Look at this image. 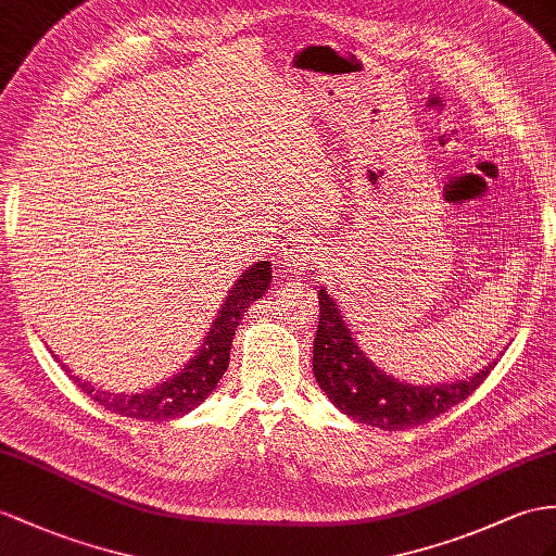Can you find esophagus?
<instances>
[{"mask_svg":"<svg viewBox=\"0 0 556 556\" xmlns=\"http://www.w3.org/2000/svg\"><path fill=\"white\" fill-rule=\"evenodd\" d=\"M314 264H320V248L314 238H294L286 242V248H282V266L290 274H300V270H306Z\"/></svg>","mask_w":556,"mask_h":556,"instance_id":"1","label":"esophagus"}]
</instances>
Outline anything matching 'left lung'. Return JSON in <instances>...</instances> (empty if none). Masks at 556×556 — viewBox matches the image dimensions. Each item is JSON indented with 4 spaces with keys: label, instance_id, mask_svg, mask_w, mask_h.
Here are the masks:
<instances>
[{
    "label": "left lung",
    "instance_id": "8db88e82",
    "mask_svg": "<svg viewBox=\"0 0 556 556\" xmlns=\"http://www.w3.org/2000/svg\"><path fill=\"white\" fill-rule=\"evenodd\" d=\"M320 318L314 340V375L337 408L356 422L401 431L429 422L471 396L497 361L465 380L441 384L401 382L363 354L334 296L318 290Z\"/></svg>",
    "mask_w": 556,
    "mask_h": 556
}]
</instances>
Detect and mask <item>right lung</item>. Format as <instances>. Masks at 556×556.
<instances>
[{"label":"right lung","mask_w":556,"mask_h":556,"mask_svg":"<svg viewBox=\"0 0 556 556\" xmlns=\"http://www.w3.org/2000/svg\"><path fill=\"white\" fill-rule=\"evenodd\" d=\"M270 262H254L245 274H242L236 286L224 296L222 308L216 311L207 334L202 337L195 356L188 361L184 368L169 380L155 384L153 389L141 391V394H113L91 387L89 382L71 375V380L91 396L105 410L122 417L143 419V422H162V419H174L186 413L195 410L212 391L219 384L228 368V356H231V342L240 318L245 311L262 300L270 282ZM65 372H71L61 363Z\"/></svg>","instance_id":"1"}]
</instances>
